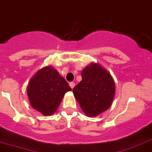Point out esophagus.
<instances>
[{
	"instance_id": "esophagus-1",
	"label": "esophagus",
	"mask_w": 152,
	"mask_h": 152,
	"mask_svg": "<svg viewBox=\"0 0 152 152\" xmlns=\"http://www.w3.org/2000/svg\"><path fill=\"white\" fill-rule=\"evenodd\" d=\"M69 85H70V87H71V88H74V87L75 86V84L74 82H70Z\"/></svg>"
}]
</instances>
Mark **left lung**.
<instances>
[{"label": "left lung", "mask_w": 152, "mask_h": 152, "mask_svg": "<svg viewBox=\"0 0 152 152\" xmlns=\"http://www.w3.org/2000/svg\"><path fill=\"white\" fill-rule=\"evenodd\" d=\"M82 80L73 88L75 98L82 111L96 117L111 106L115 93L113 77L96 63L87 66L81 72Z\"/></svg>", "instance_id": "1"}]
</instances>
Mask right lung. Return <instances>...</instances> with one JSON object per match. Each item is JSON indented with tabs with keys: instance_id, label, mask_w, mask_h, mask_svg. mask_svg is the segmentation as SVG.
I'll list each match as a JSON object with an SVG mask.
<instances>
[{
	"instance_id": "1",
	"label": "right lung",
	"mask_w": 152,
	"mask_h": 152,
	"mask_svg": "<svg viewBox=\"0 0 152 152\" xmlns=\"http://www.w3.org/2000/svg\"><path fill=\"white\" fill-rule=\"evenodd\" d=\"M70 91L71 88L65 79L50 66L39 70L27 88L31 105L46 116L57 111L65 93Z\"/></svg>"
}]
</instances>
